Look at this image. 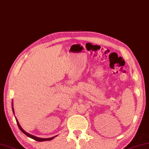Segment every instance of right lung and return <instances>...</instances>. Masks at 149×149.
Masks as SVG:
<instances>
[{
	"instance_id": "1",
	"label": "right lung",
	"mask_w": 149,
	"mask_h": 149,
	"mask_svg": "<svg viewBox=\"0 0 149 149\" xmlns=\"http://www.w3.org/2000/svg\"><path fill=\"white\" fill-rule=\"evenodd\" d=\"M12 110L13 111V107H12ZM16 122H17V125H18V127L19 128V130H20L24 134L26 135V136H27L28 137H29V138H32V139H34L35 140H37V141H39V142H42V141H46V140H52L53 138H54V137H52V138H37V137H35L34 136H32V135L28 134V133H26V132H25V131H24L22 130V128L21 127H20V125H19V123H18V121H17V120H16Z\"/></svg>"
}]
</instances>
